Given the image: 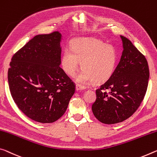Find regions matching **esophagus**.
<instances>
[{
	"label": "esophagus",
	"instance_id": "34e87169",
	"mask_svg": "<svg viewBox=\"0 0 157 157\" xmlns=\"http://www.w3.org/2000/svg\"><path fill=\"white\" fill-rule=\"evenodd\" d=\"M85 89L84 87V86H82L80 85H79V84H77L76 85V90L77 91H82V90H84V89Z\"/></svg>",
	"mask_w": 157,
	"mask_h": 157
}]
</instances>
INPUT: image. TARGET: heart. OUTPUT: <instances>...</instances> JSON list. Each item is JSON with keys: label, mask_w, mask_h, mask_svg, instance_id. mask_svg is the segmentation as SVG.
Here are the masks:
<instances>
[{"label": "heart", "mask_w": 157, "mask_h": 157, "mask_svg": "<svg viewBox=\"0 0 157 157\" xmlns=\"http://www.w3.org/2000/svg\"><path fill=\"white\" fill-rule=\"evenodd\" d=\"M118 61L117 49L110 44L95 38H81L75 40L71 49H65L61 56V66L69 76H74L80 63L83 68L75 80L85 85L94 80L103 82L110 78L115 71Z\"/></svg>", "instance_id": "b5f03b06"}]
</instances>
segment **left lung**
<instances>
[{
    "mask_svg": "<svg viewBox=\"0 0 157 157\" xmlns=\"http://www.w3.org/2000/svg\"><path fill=\"white\" fill-rule=\"evenodd\" d=\"M123 52L114 73L96 89L92 112L101 122L114 124L132 115L140 106L147 89V59L126 37L120 36Z\"/></svg>",
    "mask_w": 157,
    "mask_h": 157,
    "instance_id": "1",
    "label": "left lung"
}]
</instances>
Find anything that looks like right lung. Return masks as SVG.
<instances>
[{"label":"right lung","instance_id":"right-lung-1","mask_svg":"<svg viewBox=\"0 0 157 157\" xmlns=\"http://www.w3.org/2000/svg\"><path fill=\"white\" fill-rule=\"evenodd\" d=\"M62 35H37L12 56L8 83L12 98L30 119L52 123L65 113L75 84L60 66Z\"/></svg>","mask_w":157,"mask_h":157}]
</instances>
